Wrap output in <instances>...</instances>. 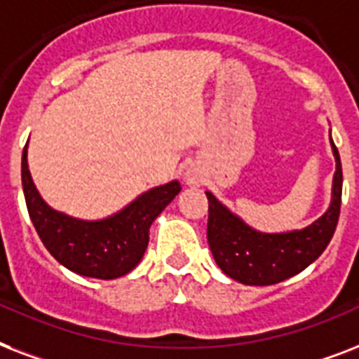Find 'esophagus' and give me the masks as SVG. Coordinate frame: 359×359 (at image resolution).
I'll use <instances>...</instances> for the list:
<instances>
[{"label": "esophagus", "mask_w": 359, "mask_h": 359, "mask_svg": "<svg viewBox=\"0 0 359 359\" xmlns=\"http://www.w3.org/2000/svg\"><path fill=\"white\" fill-rule=\"evenodd\" d=\"M185 182H187V185L196 187V185H200V183L204 182V176H202V172H200L196 166H189L187 172H185Z\"/></svg>", "instance_id": "obj_1"}]
</instances>
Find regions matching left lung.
<instances>
[{
	"mask_svg": "<svg viewBox=\"0 0 359 359\" xmlns=\"http://www.w3.org/2000/svg\"><path fill=\"white\" fill-rule=\"evenodd\" d=\"M330 142L335 157L332 202L324 215L305 229L275 234L255 230L217 200L215 194L205 191L210 202L208 243L217 266L229 277L243 285H275L304 271L324 252L337 226L343 193L341 159L332 136Z\"/></svg>",
	"mask_w": 359,
	"mask_h": 359,
	"instance_id": "obj_1",
	"label": "left lung"
}]
</instances>
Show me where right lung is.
Returning a JSON list of instances; mask_svg holds the SVG:
<instances>
[{
    "mask_svg": "<svg viewBox=\"0 0 359 359\" xmlns=\"http://www.w3.org/2000/svg\"><path fill=\"white\" fill-rule=\"evenodd\" d=\"M22 189L29 219L50 255L67 269L93 279H118L135 269L146 252L149 229L182 191L177 180L138 194L123 210L86 221L50 208L33 183L27 144L22 154Z\"/></svg>",
    "mask_w": 359,
    "mask_h": 359,
    "instance_id": "1",
    "label": "right lung"
}]
</instances>
